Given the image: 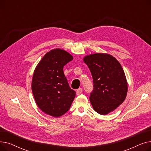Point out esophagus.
I'll use <instances>...</instances> for the list:
<instances>
[{
	"mask_svg": "<svg viewBox=\"0 0 151 151\" xmlns=\"http://www.w3.org/2000/svg\"><path fill=\"white\" fill-rule=\"evenodd\" d=\"M83 92V89L82 88H79L78 89L76 90V95L77 96H79V95L81 94Z\"/></svg>",
	"mask_w": 151,
	"mask_h": 151,
	"instance_id": "esophagus-1",
	"label": "esophagus"
}]
</instances>
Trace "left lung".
<instances>
[{
    "instance_id": "8db88e82",
    "label": "left lung",
    "mask_w": 151,
    "mask_h": 151,
    "mask_svg": "<svg viewBox=\"0 0 151 151\" xmlns=\"http://www.w3.org/2000/svg\"><path fill=\"white\" fill-rule=\"evenodd\" d=\"M83 61L93 78L91 104L97 113L106 115L119 106L126 98L128 84L124 70L119 61L109 54L87 55Z\"/></svg>"
}]
</instances>
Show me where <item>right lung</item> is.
Instances as JSON below:
<instances>
[{
	"mask_svg": "<svg viewBox=\"0 0 151 151\" xmlns=\"http://www.w3.org/2000/svg\"><path fill=\"white\" fill-rule=\"evenodd\" d=\"M73 59L65 50L53 49L45 54L34 70L32 91L36 104L43 112L54 117L68 111L75 97L63 71Z\"/></svg>",
	"mask_w": 151,
	"mask_h": 151,
	"instance_id": "obj_1",
	"label": "right lung"
}]
</instances>
